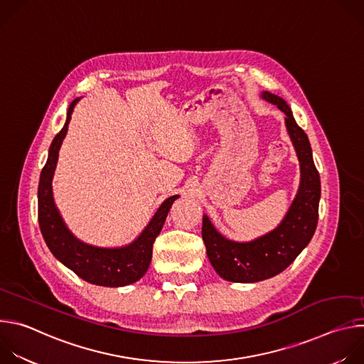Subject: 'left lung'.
<instances>
[{
    "mask_svg": "<svg viewBox=\"0 0 364 364\" xmlns=\"http://www.w3.org/2000/svg\"><path fill=\"white\" fill-rule=\"evenodd\" d=\"M262 99L285 114V125L301 168L298 193L277 229L250 242H235L220 235L205 215L201 236L215 271L230 282H259L287 269L313 237L318 222L321 196L320 174L313 160L306 134L298 127L288 103L262 92Z\"/></svg>",
    "mask_w": 364,
    "mask_h": 364,
    "instance_id": "1",
    "label": "left lung"
}]
</instances>
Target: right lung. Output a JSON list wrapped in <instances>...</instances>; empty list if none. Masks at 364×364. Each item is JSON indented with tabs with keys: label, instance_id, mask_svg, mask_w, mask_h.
<instances>
[{
	"label": "right lung",
	"instance_id": "1",
	"mask_svg": "<svg viewBox=\"0 0 364 364\" xmlns=\"http://www.w3.org/2000/svg\"><path fill=\"white\" fill-rule=\"evenodd\" d=\"M80 97L75 99L68 109V118L62 131L55 136L48 149L46 166L38 183V225L50 252L58 261L73 271L83 281L100 287H125L141 279L152 257V245L164 226L167 215L177 196L168 197L152 216L141 235L129 245L122 247H97L79 240L68 229L53 198V181L59 149L68 134L72 112Z\"/></svg>",
	"mask_w": 364,
	"mask_h": 364
}]
</instances>
